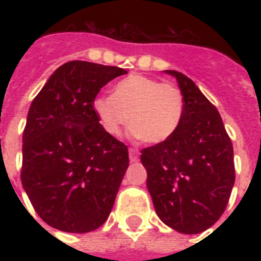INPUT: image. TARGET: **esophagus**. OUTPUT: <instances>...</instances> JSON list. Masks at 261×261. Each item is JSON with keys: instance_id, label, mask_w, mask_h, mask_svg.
<instances>
[{"instance_id": "esophagus-1", "label": "esophagus", "mask_w": 261, "mask_h": 261, "mask_svg": "<svg viewBox=\"0 0 261 261\" xmlns=\"http://www.w3.org/2000/svg\"><path fill=\"white\" fill-rule=\"evenodd\" d=\"M128 155H130V161L131 163H137L139 160V151L134 147H130L128 149Z\"/></svg>"}]
</instances>
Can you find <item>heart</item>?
<instances>
[{
  "label": "heart",
  "instance_id": "heart-1",
  "mask_svg": "<svg viewBox=\"0 0 261 261\" xmlns=\"http://www.w3.org/2000/svg\"><path fill=\"white\" fill-rule=\"evenodd\" d=\"M93 111L107 134L131 133L145 143L165 142L177 131L184 116V97L177 87L146 75L131 74L114 87L112 96H97Z\"/></svg>",
  "mask_w": 261,
  "mask_h": 261
}]
</instances>
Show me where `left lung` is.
I'll return each instance as SVG.
<instances>
[{
  "label": "left lung",
  "instance_id": "8db88e82",
  "mask_svg": "<svg viewBox=\"0 0 261 261\" xmlns=\"http://www.w3.org/2000/svg\"><path fill=\"white\" fill-rule=\"evenodd\" d=\"M176 77L184 97V116L165 142L141 150L146 186L155 213L184 234L213 226L226 208L234 184L233 145L218 110L182 73Z\"/></svg>",
  "mask_w": 261,
  "mask_h": 261
}]
</instances>
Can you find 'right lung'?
I'll list each match as a JSON object with an SVG mask.
<instances>
[{
  "mask_svg": "<svg viewBox=\"0 0 261 261\" xmlns=\"http://www.w3.org/2000/svg\"><path fill=\"white\" fill-rule=\"evenodd\" d=\"M124 69L71 61L51 74L31 104L22 133L21 182L50 226L88 233L106 222L128 167V149L93 111L104 85Z\"/></svg>",
  "mask_w": 261,
  "mask_h": 261,
  "instance_id": "right-lung-1",
  "label": "right lung"
}]
</instances>
